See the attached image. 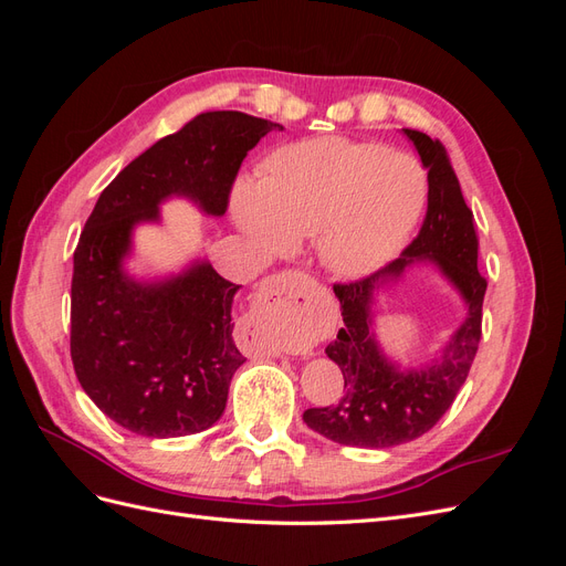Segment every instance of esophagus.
I'll use <instances>...</instances> for the list:
<instances>
[{"label": "esophagus", "mask_w": 566, "mask_h": 566, "mask_svg": "<svg viewBox=\"0 0 566 566\" xmlns=\"http://www.w3.org/2000/svg\"><path fill=\"white\" fill-rule=\"evenodd\" d=\"M302 279L306 276L300 271H283V273H276V276L266 279L254 302V310L260 321L281 325L290 314V290H293L297 283H302Z\"/></svg>", "instance_id": "1"}]
</instances>
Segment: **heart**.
<instances>
[{
	"label": "heart",
	"mask_w": 566,
	"mask_h": 566,
	"mask_svg": "<svg viewBox=\"0 0 566 566\" xmlns=\"http://www.w3.org/2000/svg\"><path fill=\"white\" fill-rule=\"evenodd\" d=\"M422 167L378 144L316 136L271 153L233 196L235 224L262 254L312 238L321 264L356 276L397 250L424 208Z\"/></svg>",
	"instance_id": "obj_1"
}]
</instances>
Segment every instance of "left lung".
Wrapping results in <instances>:
<instances>
[{
    "label": "left lung",
    "mask_w": 566,
    "mask_h": 566,
    "mask_svg": "<svg viewBox=\"0 0 566 566\" xmlns=\"http://www.w3.org/2000/svg\"><path fill=\"white\" fill-rule=\"evenodd\" d=\"M427 169V214L420 233L399 260L354 283H335L342 325L325 347L345 375V397L335 406L304 410V422L325 439L361 449H389L430 432L451 408L482 339L486 279L476 269L472 210L462 198L449 153L439 139L403 129ZM416 261H434L469 304V316L452 336L439 363L399 371L379 352L371 335V290L398 277Z\"/></svg>",
    "instance_id": "obj_1"
}]
</instances>
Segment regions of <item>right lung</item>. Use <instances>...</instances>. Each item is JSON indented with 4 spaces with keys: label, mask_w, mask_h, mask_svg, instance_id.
<instances>
[{
    "label": "right lung",
    "mask_w": 566,
    "mask_h": 566,
    "mask_svg": "<svg viewBox=\"0 0 566 566\" xmlns=\"http://www.w3.org/2000/svg\"><path fill=\"white\" fill-rule=\"evenodd\" d=\"M271 119L238 111L196 115L132 160L98 196L73 254L71 356L90 399L125 430L186 437L212 427L227 408L245 356L233 339L238 287L208 262L142 283L123 269L132 231L160 219L181 196L221 217L248 150Z\"/></svg>",
    "instance_id": "right-lung-1"
}]
</instances>
